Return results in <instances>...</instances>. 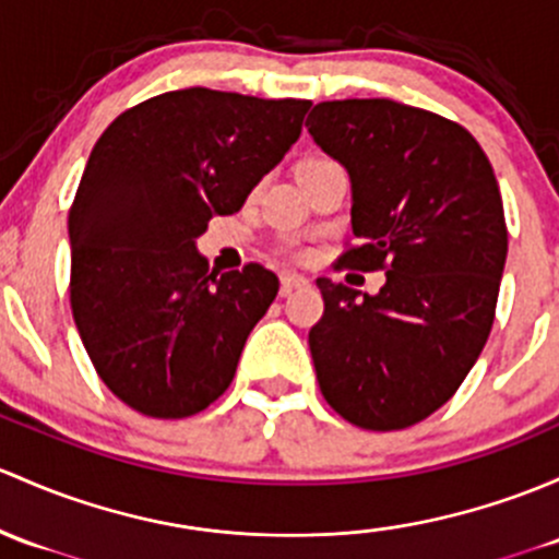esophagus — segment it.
Instances as JSON below:
<instances>
[{"label": "esophagus", "mask_w": 559, "mask_h": 559, "mask_svg": "<svg viewBox=\"0 0 559 559\" xmlns=\"http://www.w3.org/2000/svg\"><path fill=\"white\" fill-rule=\"evenodd\" d=\"M310 281L299 273H281V297H289L292 292L308 289Z\"/></svg>", "instance_id": "1"}]
</instances>
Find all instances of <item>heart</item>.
<instances>
[{"mask_svg":"<svg viewBox=\"0 0 559 559\" xmlns=\"http://www.w3.org/2000/svg\"><path fill=\"white\" fill-rule=\"evenodd\" d=\"M321 163H326V160H308L302 168H308V166H321Z\"/></svg>","mask_w":559,"mask_h":559,"instance_id":"1","label":"heart"}]
</instances>
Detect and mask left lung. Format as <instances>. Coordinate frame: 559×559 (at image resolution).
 Returning a JSON list of instances; mask_svg holds the SVG:
<instances>
[{"label":"left lung","instance_id":"8db88e82","mask_svg":"<svg viewBox=\"0 0 559 559\" xmlns=\"http://www.w3.org/2000/svg\"><path fill=\"white\" fill-rule=\"evenodd\" d=\"M305 126L350 179L361 246L340 264L385 270L378 295L316 281L324 316L308 343L321 393L358 428L415 426L457 391L490 334L509 246L496 174L466 128L388 98L316 104Z\"/></svg>","mask_w":559,"mask_h":559}]
</instances>
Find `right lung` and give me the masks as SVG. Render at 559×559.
<instances>
[{
	"mask_svg": "<svg viewBox=\"0 0 559 559\" xmlns=\"http://www.w3.org/2000/svg\"><path fill=\"white\" fill-rule=\"evenodd\" d=\"M308 109L187 87L122 111L96 141L69 211V292L93 367L128 407L190 418L233 383L278 275L209 273L195 240L284 160Z\"/></svg>",
	"mask_w": 559,
	"mask_h": 559,
	"instance_id": "obj_1",
	"label": "right lung"
}]
</instances>
